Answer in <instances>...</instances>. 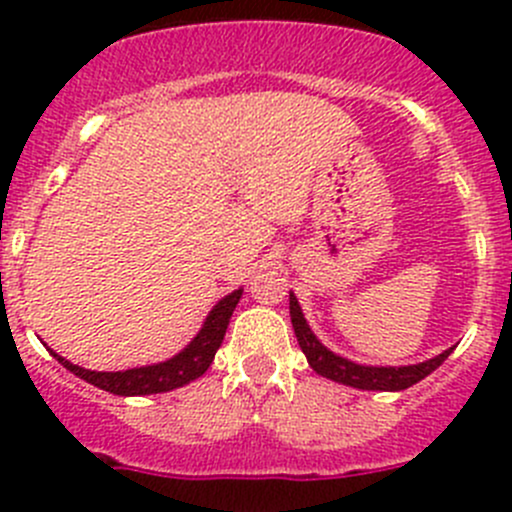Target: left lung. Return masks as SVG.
I'll return each instance as SVG.
<instances>
[{"label":"left lung","mask_w":512,"mask_h":512,"mask_svg":"<svg viewBox=\"0 0 512 512\" xmlns=\"http://www.w3.org/2000/svg\"><path fill=\"white\" fill-rule=\"evenodd\" d=\"M289 317H292L294 337H297L299 347H302L304 356H307L309 366L317 371L324 379H332L337 384L352 386V389H364V391H404L409 386L418 384L421 379H426L431 371H436L443 361L448 359V354L453 352L446 349L443 354L433 356V359L418 361V364L409 366H366L356 364L352 359H344V356L334 354L332 349L324 347L317 339V334L309 329L307 319H304L302 307H299L297 297L289 292Z\"/></svg>","instance_id":"8db88e82"}]
</instances>
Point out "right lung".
Segmentation results:
<instances>
[{"label": "right lung", "mask_w": 512, "mask_h": 512, "mask_svg": "<svg viewBox=\"0 0 512 512\" xmlns=\"http://www.w3.org/2000/svg\"><path fill=\"white\" fill-rule=\"evenodd\" d=\"M242 297V287L235 292L225 294L210 314L205 317L203 327L195 334L193 342L178 352L170 359L158 361V364L148 366H136V369L126 371H91L84 369L79 364H71L69 359L59 356L54 349H49L54 354V359L59 364H64L71 374H76L79 379L89 381V384L98 386L103 391H111L116 396H151V394H163V391L180 389V386L190 384L198 376H203L208 371V366L213 364L215 352L223 344L227 324H230L232 312H235L237 302Z\"/></svg>", "instance_id": "add662e5"}]
</instances>
